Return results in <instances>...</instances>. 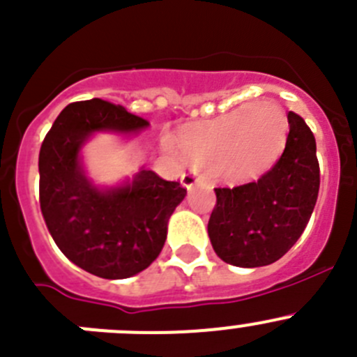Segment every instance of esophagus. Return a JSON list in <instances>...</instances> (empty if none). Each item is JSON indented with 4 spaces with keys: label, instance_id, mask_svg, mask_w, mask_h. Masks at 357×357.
Wrapping results in <instances>:
<instances>
[{
    "label": "esophagus",
    "instance_id": "1",
    "mask_svg": "<svg viewBox=\"0 0 357 357\" xmlns=\"http://www.w3.org/2000/svg\"><path fill=\"white\" fill-rule=\"evenodd\" d=\"M202 182H203V178L198 175V173L191 172V173H184V175H182V185L188 189L195 188L196 184H202Z\"/></svg>",
    "mask_w": 357,
    "mask_h": 357
}]
</instances>
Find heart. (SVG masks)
Masks as SVG:
<instances>
[{
	"mask_svg": "<svg viewBox=\"0 0 357 357\" xmlns=\"http://www.w3.org/2000/svg\"><path fill=\"white\" fill-rule=\"evenodd\" d=\"M289 122L275 103L243 105L182 137V151L198 166H220L227 159L240 173L270 166L282 154Z\"/></svg>",
	"mask_w": 357,
	"mask_h": 357,
	"instance_id": "obj_1",
	"label": "heart"
}]
</instances>
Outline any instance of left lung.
Returning <instances> with one entry per match:
<instances>
[{
	"instance_id": "1",
	"label": "left lung",
	"mask_w": 357,
	"mask_h": 357,
	"mask_svg": "<svg viewBox=\"0 0 357 357\" xmlns=\"http://www.w3.org/2000/svg\"><path fill=\"white\" fill-rule=\"evenodd\" d=\"M286 149L266 173L236 188H215L208 236L217 256L242 268L266 266L305 231L319 195L315 138L307 122L287 114Z\"/></svg>"
}]
</instances>
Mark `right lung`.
<instances>
[{"label": "right lung", "mask_w": 357, "mask_h": 357, "mask_svg": "<svg viewBox=\"0 0 357 357\" xmlns=\"http://www.w3.org/2000/svg\"><path fill=\"white\" fill-rule=\"evenodd\" d=\"M149 122L94 98L70 103L40 149V208L61 252L101 278H128L159 256L168 219L184 199L181 182L142 169L133 182L101 191L84 175L79 152L96 131L138 133Z\"/></svg>", "instance_id": "right-lung-1"}]
</instances>
